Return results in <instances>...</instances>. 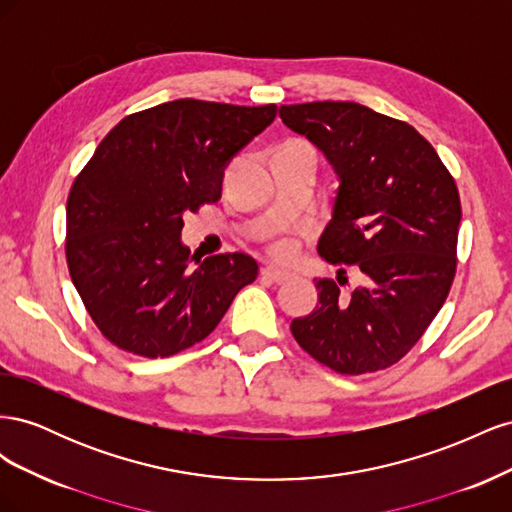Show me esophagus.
Instances as JSON below:
<instances>
[{"label":"esophagus","mask_w":512,"mask_h":512,"mask_svg":"<svg viewBox=\"0 0 512 512\" xmlns=\"http://www.w3.org/2000/svg\"><path fill=\"white\" fill-rule=\"evenodd\" d=\"M292 277H294V275H292L290 271H282V269H277V267H265V269H262V280L273 282V284L290 282Z\"/></svg>","instance_id":"34e87169"}]
</instances>
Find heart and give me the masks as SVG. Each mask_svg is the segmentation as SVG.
<instances>
[{"mask_svg": "<svg viewBox=\"0 0 512 512\" xmlns=\"http://www.w3.org/2000/svg\"><path fill=\"white\" fill-rule=\"evenodd\" d=\"M271 254L275 258H290L294 254V243L292 241H277L271 245Z\"/></svg>", "mask_w": 512, "mask_h": 512, "instance_id": "heart-1", "label": "heart"}]
</instances>
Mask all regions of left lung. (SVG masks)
<instances>
[{"instance_id":"left-lung-1","label":"left lung","mask_w":512,"mask_h":512,"mask_svg":"<svg viewBox=\"0 0 512 512\" xmlns=\"http://www.w3.org/2000/svg\"><path fill=\"white\" fill-rule=\"evenodd\" d=\"M280 117L324 153L339 181L318 254L363 280L352 292L339 288L342 277L339 285L318 280L316 309L290 331L337 374L391 367L451 290L461 222L455 179L412 126L363 104H284Z\"/></svg>"}]
</instances>
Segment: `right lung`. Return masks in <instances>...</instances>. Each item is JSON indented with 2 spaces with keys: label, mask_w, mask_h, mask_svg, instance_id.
Listing matches in <instances>:
<instances>
[{
  "label": "right lung",
  "mask_w": 512,
  "mask_h": 512,
  "mask_svg": "<svg viewBox=\"0 0 512 512\" xmlns=\"http://www.w3.org/2000/svg\"><path fill=\"white\" fill-rule=\"evenodd\" d=\"M277 106L173 100L123 117L104 136L66 207V258L91 320L117 348L158 359L218 327L258 265L232 252L196 260L183 215L222 196L224 168Z\"/></svg>",
  "instance_id": "1"
}]
</instances>
